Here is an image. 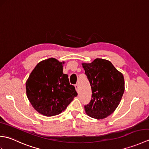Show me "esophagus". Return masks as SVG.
Wrapping results in <instances>:
<instances>
[{"instance_id":"34e87169","label":"esophagus","mask_w":149,"mask_h":149,"mask_svg":"<svg viewBox=\"0 0 149 149\" xmlns=\"http://www.w3.org/2000/svg\"><path fill=\"white\" fill-rule=\"evenodd\" d=\"M75 90H76V91H79V86H78L77 84H76L75 85Z\"/></svg>"}]
</instances>
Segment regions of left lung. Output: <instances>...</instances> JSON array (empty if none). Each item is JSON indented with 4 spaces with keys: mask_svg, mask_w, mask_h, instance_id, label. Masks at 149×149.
Listing matches in <instances>:
<instances>
[{
    "mask_svg": "<svg viewBox=\"0 0 149 149\" xmlns=\"http://www.w3.org/2000/svg\"><path fill=\"white\" fill-rule=\"evenodd\" d=\"M91 87L90 102L84 106L87 115L104 119L115 111L125 90L123 75L108 60L97 58L90 63H82Z\"/></svg>",
    "mask_w": 149,
    "mask_h": 149,
    "instance_id": "1",
    "label": "left lung"
}]
</instances>
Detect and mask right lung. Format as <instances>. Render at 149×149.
<instances>
[{"instance_id":"1","label":"right lung","mask_w":149,"mask_h":149,"mask_svg":"<svg viewBox=\"0 0 149 149\" xmlns=\"http://www.w3.org/2000/svg\"><path fill=\"white\" fill-rule=\"evenodd\" d=\"M65 61L50 58L40 61L31 72L26 83L27 97L34 109L46 116L61 113L77 95L63 74Z\"/></svg>"}]
</instances>
